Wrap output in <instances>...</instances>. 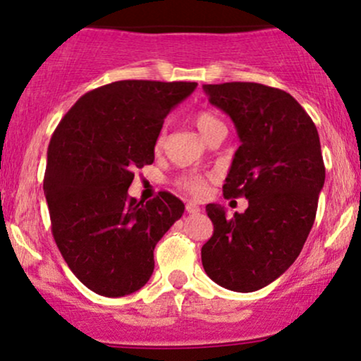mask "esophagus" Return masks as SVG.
Segmentation results:
<instances>
[{"instance_id": "34e87169", "label": "esophagus", "mask_w": 361, "mask_h": 361, "mask_svg": "<svg viewBox=\"0 0 361 361\" xmlns=\"http://www.w3.org/2000/svg\"><path fill=\"white\" fill-rule=\"evenodd\" d=\"M186 210H188L190 214H197L200 212V205L195 204V202H188V204H186Z\"/></svg>"}]
</instances>
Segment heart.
I'll list each match as a JSON object with an SVG mask.
<instances>
[{
	"instance_id": "b5f03b06",
	"label": "heart",
	"mask_w": 361,
	"mask_h": 361,
	"mask_svg": "<svg viewBox=\"0 0 361 361\" xmlns=\"http://www.w3.org/2000/svg\"><path fill=\"white\" fill-rule=\"evenodd\" d=\"M193 123H195V127L198 128V132L202 134V137H204L205 140L209 139L210 135L214 134V132L221 130V128H226L222 120L219 118L217 115H215L214 111H210V110L197 111V114L193 115ZM163 144H164V134H159V135H157V139H156V149L163 147ZM178 185H180L183 190H186L188 193L202 195V193H204V190H205L207 180L202 175L188 173V175L180 176V180H178Z\"/></svg>"
}]
</instances>
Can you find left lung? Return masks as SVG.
<instances>
[{
  "mask_svg": "<svg viewBox=\"0 0 361 361\" xmlns=\"http://www.w3.org/2000/svg\"><path fill=\"white\" fill-rule=\"evenodd\" d=\"M204 90L241 139L224 197L250 205L231 219L221 205L205 207L214 234L202 246V264L221 287L255 292L288 270L312 229L326 178L317 128L283 90L239 81Z\"/></svg>",
  "mask_w": 361,
  "mask_h": 361,
  "instance_id": "8db88e82",
  "label": "left lung"
}]
</instances>
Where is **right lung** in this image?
Returning a JSON list of instances; mask_svg holds the SVG:
<instances>
[{
	"label": "right lung",
	"instance_id": "right-lung-1",
	"mask_svg": "<svg viewBox=\"0 0 361 361\" xmlns=\"http://www.w3.org/2000/svg\"><path fill=\"white\" fill-rule=\"evenodd\" d=\"M197 82L123 80L71 106L47 149L44 192L54 241L76 279L98 295L123 297L147 283L154 247L183 215L169 192L128 197L134 171L154 161L164 118Z\"/></svg>",
	"mask_w": 361,
	"mask_h": 361
}]
</instances>
